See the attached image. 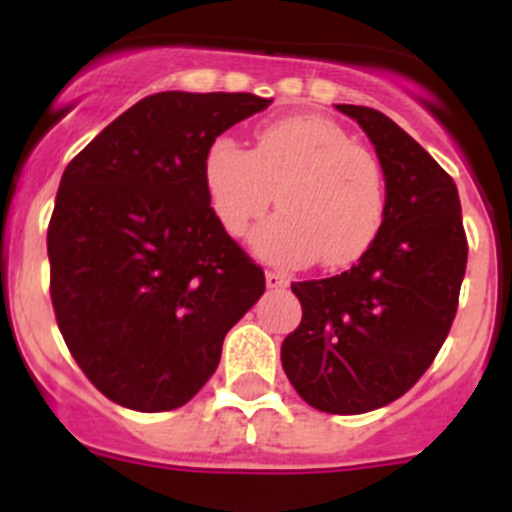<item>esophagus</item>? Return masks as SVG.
<instances>
[{
    "label": "esophagus",
    "mask_w": 512,
    "mask_h": 512,
    "mask_svg": "<svg viewBox=\"0 0 512 512\" xmlns=\"http://www.w3.org/2000/svg\"><path fill=\"white\" fill-rule=\"evenodd\" d=\"M266 287L269 289H287L289 276L281 274V271H266Z\"/></svg>",
    "instance_id": "1"
}]
</instances>
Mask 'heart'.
<instances>
[{"mask_svg": "<svg viewBox=\"0 0 512 512\" xmlns=\"http://www.w3.org/2000/svg\"><path fill=\"white\" fill-rule=\"evenodd\" d=\"M203 182L215 218L236 238L264 218L276 192L281 213L253 236L256 251L276 266L355 264L386 218L381 159L320 114L266 121L256 129L253 152L215 137Z\"/></svg>", "mask_w": 512, "mask_h": 512, "instance_id": "heart-1", "label": "heart"}]
</instances>
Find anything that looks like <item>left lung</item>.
I'll list each match as a JSON object with an SVG mask.
<instances>
[{"label":"left lung","mask_w":512,"mask_h":512,"mask_svg":"<svg viewBox=\"0 0 512 512\" xmlns=\"http://www.w3.org/2000/svg\"><path fill=\"white\" fill-rule=\"evenodd\" d=\"M386 175V218L350 271L294 281L302 322L281 342L299 396L327 414H365L409 391L452 330L467 236L457 185L396 121L340 103Z\"/></svg>","instance_id":"8db88e82"}]
</instances>
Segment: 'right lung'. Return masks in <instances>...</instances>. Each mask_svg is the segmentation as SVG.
Masks as SVG:
<instances>
[{
	"instance_id": "1",
	"label": "right lung",
	"mask_w": 512,
	"mask_h": 512,
	"mask_svg": "<svg viewBox=\"0 0 512 512\" xmlns=\"http://www.w3.org/2000/svg\"><path fill=\"white\" fill-rule=\"evenodd\" d=\"M253 93L142 98L75 154L48 225L50 299L75 363L126 409H180L220 363L264 269L210 208V142L259 114Z\"/></svg>"
}]
</instances>
